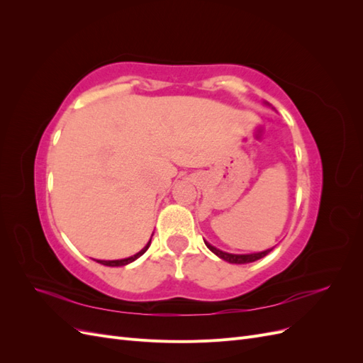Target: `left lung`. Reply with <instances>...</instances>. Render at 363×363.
Instances as JSON below:
<instances>
[{
	"label": "left lung",
	"mask_w": 363,
	"mask_h": 363,
	"mask_svg": "<svg viewBox=\"0 0 363 363\" xmlns=\"http://www.w3.org/2000/svg\"><path fill=\"white\" fill-rule=\"evenodd\" d=\"M265 104H268L267 101H265ZM269 106V104H268ZM204 244H206V247L211 250L213 255H216L219 259H223V260H225V262H228V263H236V265H244V263H251V262H256V260H259V259H262V257H265L267 255H269V252L272 251V248H268V250H265V251H259V252H250V255H233V252H227V251H223V250H219V248H216V247H213L212 244H208L207 240H204Z\"/></svg>",
	"instance_id": "1"
}]
</instances>
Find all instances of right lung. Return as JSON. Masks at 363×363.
<instances>
[{
    "instance_id": "obj_1",
    "label": "right lung",
    "mask_w": 363,
    "mask_h": 363,
    "mask_svg": "<svg viewBox=\"0 0 363 363\" xmlns=\"http://www.w3.org/2000/svg\"><path fill=\"white\" fill-rule=\"evenodd\" d=\"M151 236H152V235H151ZM150 244H151V239L148 240L147 245H145L144 248H142L139 252H136L135 256H130V257H125V259H119V260H96V262L101 263V265H106V267H125V265H128V263L135 262L136 259H139L142 255H144V252L148 250Z\"/></svg>"
}]
</instances>
